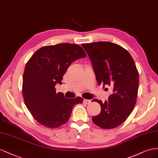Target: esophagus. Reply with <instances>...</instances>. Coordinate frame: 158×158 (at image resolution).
<instances>
[{"mask_svg": "<svg viewBox=\"0 0 158 158\" xmlns=\"http://www.w3.org/2000/svg\"><path fill=\"white\" fill-rule=\"evenodd\" d=\"M83 102L85 103V104L88 105V104H90V103H91V101H90V100H87V99H84V100H83Z\"/></svg>", "mask_w": 158, "mask_h": 158, "instance_id": "1", "label": "esophagus"}]
</instances>
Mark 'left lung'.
<instances>
[{"instance_id":"left-lung-1","label":"left lung","mask_w":158,"mask_h":158,"mask_svg":"<svg viewBox=\"0 0 158 158\" xmlns=\"http://www.w3.org/2000/svg\"><path fill=\"white\" fill-rule=\"evenodd\" d=\"M81 46L91 61L98 85L112 89L105 102L96 98L92 101L101 107L93 122L102 128H116L127 120L136 105L139 85L136 65L129 52L118 44L98 42Z\"/></svg>"}]
</instances>
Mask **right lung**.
<instances>
[{
	"mask_svg": "<svg viewBox=\"0 0 158 158\" xmlns=\"http://www.w3.org/2000/svg\"><path fill=\"white\" fill-rule=\"evenodd\" d=\"M86 57L77 44H59L40 48L26 65L22 82L24 102L40 124L56 128L66 123L74 106L82 103L77 97L67 98L56 93V85L62 84L63 76L72 62Z\"/></svg>",
	"mask_w": 158,
	"mask_h": 158,
	"instance_id": "1",
	"label": "right lung"
}]
</instances>
